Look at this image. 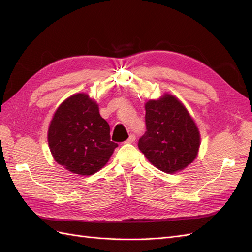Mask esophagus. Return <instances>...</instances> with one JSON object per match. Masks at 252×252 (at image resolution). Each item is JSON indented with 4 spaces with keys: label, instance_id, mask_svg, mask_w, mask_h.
<instances>
[{
    "label": "esophagus",
    "instance_id": "1",
    "mask_svg": "<svg viewBox=\"0 0 252 252\" xmlns=\"http://www.w3.org/2000/svg\"><path fill=\"white\" fill-rule=\"evenodd\" d=\"M135 141V135L134 134H130L129 135V138L127 139V141L125 142L126 144H131V143H133Z\"/></svg>",
    "mask_w": 252,
    "mask_h": 252
}]
</instances>
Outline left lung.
Listing matches in <instances>:
<instances>
[{
	"instance_id": "1",
	"label": "left lung",
	"mask_w": 252,
	"mask_h": 252,
	"mask_svg": "<svg viewBox=\"0 0 252 252\" xmlns=\"http://www.w3.org/2000/svg\"><path fill=\"white\" fill-rule=\"evenodd\" d=\"M147 131L139 149L156 168L165 173L184 170L199 155L201 134L194 119L179 98L164 94L145 103Z\"/></svg>"
}]
</instances>
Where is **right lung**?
<instances>
[{"instance_id":"1","label":"right lung","mask_w":252,"mask_h":252,"mask_svg":"<svg viewBox=\"0 0 252 252\" xmlns=\"http://www.w3.org/2000/svg\"><path fill=\"white\" fill-rule=\"evenodd\" d=\"M109 133L96 101L88 94L79 93L67 97L53 113L47 141L59 165L86 177L101 170L118 147Z\"/></svg>"}]
</instances>
